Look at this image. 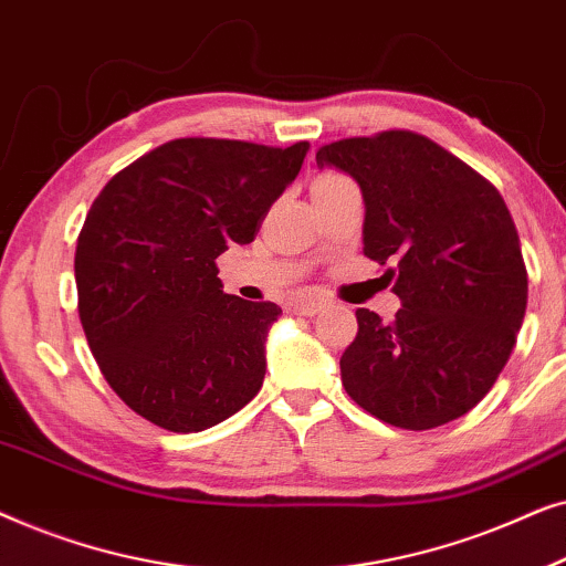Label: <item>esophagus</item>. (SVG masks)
I'll return each instance as SVG.
<instances>
[{"instance_id":"esophagus-1","label":"esophagus","mask_w":566,"mask_h":566,"mask_svg":"<svg viewBox=\"0 0 566 566\" xmlns=\"http://www.w3.org/2000/svg\"><path fill=\"white\" fill-rule=\"evenodd\" d=\"M289 306H291V312H296V314L314 316L324 308V301L316 298V296H293Z\"/></svg>"}]
</instances>
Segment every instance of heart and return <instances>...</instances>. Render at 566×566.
<instances>
[{
    "mask_svg": "<svg viewBox=\"0 0 566 566\" xmlns=\"http://www.w3.org/2000/svg\"><path fill=\"white\" fill-rule=\"evenodd\" d=\"M329 177H332V175H322V177H316V180H329Z\"/></svg>",
    "mask_w": 566,
    "mask_h": 566,
    "instance_id": "heart-1",
    "label": "heart"
}]
</instances>
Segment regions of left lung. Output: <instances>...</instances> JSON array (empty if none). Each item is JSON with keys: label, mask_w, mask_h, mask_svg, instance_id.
I'll use <instances>...</instances> for the list:
<instances>
[{"label": "left lung", "mask_w": 566, "mask_h": 566, "mask_svg": "<svg viewBox=\"0 0 566 566\" xmlns=\"http://www.w3.org/2000/svg\"><path fill=\"white\" fill-rule=\"evenodd\" d=\"M319 169L363 192V254L389 268L394 322L358 308L339 358L345 391L378 420L430 430L467 415L497 381L528 304L521 239L482 175L409 130L345 138L316 151Z\"/></svg>", "instance_id": "left-lung-1"}]
</instances>
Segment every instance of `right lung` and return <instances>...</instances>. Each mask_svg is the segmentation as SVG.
Masks as SVG:
<instances>
[{
	"instance_id": "obj_1",
	"label": "right lung",
	"mask_w": 566,
	"mask_h": 566,
	"mask_svg": "<svg viewBox=\"0 0 566 566\" xmlns=\"http://www.w3.org/2000/svg\"><path fill=\"white\" fill-rule=\"evenodd\" d=\"M306 151V142L177 138L95 198L74 258L80 319L105 381L136 415L200 432L260 391L283 312L223 293L216 258L252 242Z\"/></svg>"
}]
</instances>
